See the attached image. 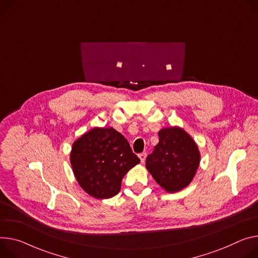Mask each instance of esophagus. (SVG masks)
I'll return each mask as SVG.
<instances>
[{
	"label": "esophagus",
	"mask_w": 258,
	"mask_h": 258,
	"mask_svg": "<svg viewBox=\"0 0 258 258\" xmlns=\"http://www.w3.org/2000/svg\"><path fill=\"white\" fill-rule=\"evenodd\" d=\"M139 158H140V160H141V163H144V162H145V159H146V152L140 153V154H139Z\"/></svg>",
	"instance_id": "34e87169"
}]
</instances>
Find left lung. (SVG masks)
<instances>
[{
    "label": "left lung",
    "instance_id": "left-lung-1",
    "mask_svg": "<svg viewBox=\"0 0 258 258\" xmlns=\"http://www.w3.org/2000/svg\"><path fill=\"white\" fill-rule=\"evenodd\" d=\"M159 142L146 158V168L167 192L188 186L197 174L201 154L195 140L179 126L158 132Z\"/></svg>",
    "mask_w": 258,
    "mask_h": 258
}]
</instances>
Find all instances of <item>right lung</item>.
<instances>
[{"mask_svg":"<svg viewBox=\"0 0 258 258\" xmlns=\"http://www.w3.org/2000/svg\"><path fill=\"white\" fill-rule=\"evenodd\" d=\"M70 160L81 188L98 200L118 194L122 178L140 162L127 140L113 127L83 134L73 143Z\"/></svg>","mask_w":258,"mask_h":258,"instance_id":"right-lung-1","label":"right lung"}]
</instances>
